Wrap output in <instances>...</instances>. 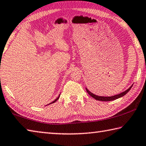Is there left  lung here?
I'll list each match as a JSON object with an SVG mask.
<instances>
[{"instance_id":"1","label":"left lung","mask_w":146,"mask_h":146,"mask_svg":"<svg viewBox=\"0 0 146 146\" xmlns=\"http://www.w3.org/2000/svg\"><path fill=\"white\" fill-rule=\"evenodd\" d=\"M132 86H133V85H131V86L129 87L128 89L126 90L125 91L121 92V93H120V94H116V95H114V96H97V95L93 94V93H92V92H91V91H89V90L87 89V88H86V91L87 92V93H88L90 95V96H92L95 100H98V101H102V102H109V101L115 100L116 99H118V98H121V97H123V96H124V95L128 93V92L129 91V90L131 89Z\"/></svg>"}]
</instances>
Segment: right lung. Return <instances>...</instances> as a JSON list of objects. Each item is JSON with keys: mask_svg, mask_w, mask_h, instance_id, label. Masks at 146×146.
<instances>
[{"mask_svg": "<svg viewBox=\"0 0 146 146\" xmlns=\"http://www.w3.org/2000/svg\"><path fill=\"white\" fill-rule=\"evenodd\" d=\"M60 94L59 95V96H58L57 98L56 99H55L54 101V102H51V103H49V104L48 105H50V104H52V103H55V102H56V101L58 100V99H59V97H60Z\"/></svg>", "mask_w": 146, "mask_h": 146, "instance_id": "obj_1", "label": "right lung"}]
</instances>
